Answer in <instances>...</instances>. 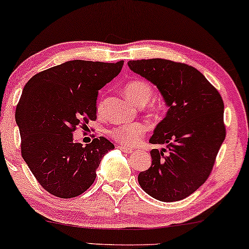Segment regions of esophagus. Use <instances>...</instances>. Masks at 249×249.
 I'll return each instance as SVG.
<instances>
[{
  "label": "esophagus",
  "mask_w": 249,
  "mask_h": 249,
  "mask_svg": "<svg viewBox=\"0 0 249 249\" xmlns=\"http://www.w3.org/2000/svg\"><path fill=\"white\" fill-rule=\"evenodd\" d=\"M119 148H120V151H122L124 153H125V154H130V153L134 152V149L132 148H129L127 147V146H119Z\"/></svg>",
  "instance_id": "obj_1"
}]
</instances>
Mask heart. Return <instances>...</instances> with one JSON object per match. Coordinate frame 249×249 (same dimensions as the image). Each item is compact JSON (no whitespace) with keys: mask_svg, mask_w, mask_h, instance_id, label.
I'll return each mask as SVG.
<instances>
[{"mask_svg":"<svg viewBox=\"0 0 249 249\" xmlns=\"http://www.w3.org/2000/svg\"><path fill=\"white\" fill-rule=\"evenodd\" d=\"M125 95L134 102L135 104L142 107L152 100L153 87L146 80L134 79L130 80L124 87ZM97 110H101V103L97 105ZM146 134V125L142 122H132L114 127L111 130V136L114 141L124 146H134L141 142Z\"/></svg>","mask_w":249,"mask_h":249,"instance_id":"heart-1","label":"heart"}]
</instances>
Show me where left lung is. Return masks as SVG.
Returning <instances> with one entry per match:
<instances>
[{
    "instance_id": "left-lung-1",
    "label": "left lung",
    "mask_w": 249,
    "mask_h": 249,
    "mask_svg": "<svg viewBox=\"0 0 249 249\" xmlns=\"http://www.w3.org/2000/svg\"><path fill=\"white\" fill-rule=\"evenodd\" d=\"M134 72L151 81L169 111L156 125L151 144L152 165L138 182L153 198L177 202L196 192L212 172L226 138L224 104L215 87L198 70L164 59L129 61Z\"/></svg>"
}]
</instances>
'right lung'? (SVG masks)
Here are the masks:
<instances>
[{
  "instance_id": "right-lung-1",
  "label": "right lung",
  "mask_w": 249,
  "mask_h": 249,
  "mask_svg": "<svg viewBox=\"0 0 249 249\" xmlns=\"http://www.w3.org/2000/svg\"><path fill=\"white\" fill-rule=\"evenodd\" d=\"M117 63L73 60L36 73L16 108L21 155L37 181L60 198L81 195L93 185L101 159L114 145L105 137L85 147L73 142L77 127L96 120L98 90L118 76Z\"/></svg>"
}]
</instances>
